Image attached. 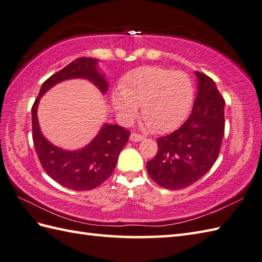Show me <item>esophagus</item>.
Here are the masks:
<instances>
[{
  "label": "esophagus",
  "mask_w": 262,
  "mask_h": 262,
  "mask_svg": "<svg viewBox=\"0 0 262 262\" xmlns=\"http://www.w3.org/2000/svg\"><path fill=\"white\" fill-rule=\"evenodd\" d=\"M129 138H130L132 142H140V141L144 140V136L138 135V134H136V133H132Z\"/></svg>",
  "instance_id": "esophagus-1"
}]
</instances>
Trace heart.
Listing matches in <instances>:
<instances>
[{"mask_svg": "<svg viewBox=\"0 0 262 262\" xmlns=\"http://www.w3.org/2000/svg\"><path fill=\"white\" fill-rule=\"evenodd\" d=\"M119 91L111 102L120 119L130 122L137 107L146 125L157 133H168L179 127L193 102V85L186 73L158 66H142L122 77Z\"/></svg>", "mask_w": 262, "mask_h": 262, "instance_id": "heart-1", "label": "heart"}]
</instances>
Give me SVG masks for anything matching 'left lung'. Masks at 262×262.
Listing matches in <instances>:
<instances>
[{"label":"left lung","mask_w":262,"mask_h":262,"mask_svg":"<svg viewBox=\"0 0 262 262\" xmlns=\"http://www.w3.org/2000/svg\"><path fill=\"white\" fill-rule=\"evenodd\" d=\"M194 73L198 93L190 117L179 129L158 138V153L146 164L152 180L170 190L190 186L207 173L224 136L225 100L209 76Z\"/></svg>","instance_id":"1"}]
</instances>
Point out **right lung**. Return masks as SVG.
Returning a JSON list of instances; mask_svg holds the SVG:
<instances>
[{
  "mask_svg": "<svg viewBox=\"0 0 262 262\" xmlns=\"http://www.w3.org/2000/svg\"><path fill=\"white\" fill-rule=\"evenodd\" d=\"M96 58L80 57L66 65L42 83L31 108L32 141L38 159L46 173L59 185L72 190L84 191L99 187L113 173L119 153L128 142L130 132L118 125L104 124L98 135L85 147L66 151L48 142L38 124L37 108L40 98L59 82L71 79H85L100 91H108V82L98 71Z\"/></svg>",
  "mask_w": 262,
  "mask_h": 262,
  "instance_id": "obj_1",
  "label": "right lung"
}]
</instances>
